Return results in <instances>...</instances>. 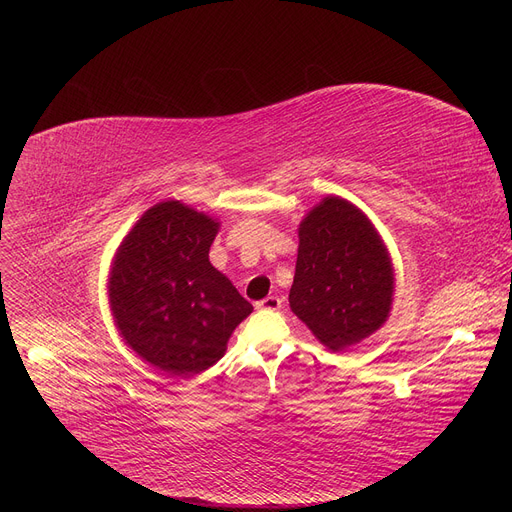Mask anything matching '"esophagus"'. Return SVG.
<instances>
[{
  "mask_svg": "<svg viewBox=\"0 0 512 512\" xmlns=\"http://www.w3.org/2000/svg\"><path fill=\"white\" fill-rule=\"evenodd\" d=\"M281 297H277V295H268V297H264V299H260V302L256 304V308L258 310H268V312H275V310H279L281 308Z\"/></svg>",
  "mask_w": 512,
  "mask_h": 512,
  "instance_id": "esophagus-1",
  "label": "esophagus"
}]
</instances>
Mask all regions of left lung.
<instances>
[{
  "mask_svg": "<svg viewBox=\"0 0 512 512\" xmlns=\"http://www.w3.org/2000/svg\"><path fill=\"white\" fill-rule=\"evenodd\" d=\"M289 304L333 351L370 337L386 320L390 258L372 223L347 200L324 198L299 225Z\"/></svg>",
  "mask_w": 512,
  "mask_h": 512,
  "instance_id": "8db88e82",
  "label": "left lung"
}]
</instances>
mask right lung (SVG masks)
Wrapping results in <instances>:
<instances>
[{"instance_id": "obj_1", "label": "right lung", "mask_w": 512, "mask_h": 512, "mask_svg": "<svg viewBox=\"0 0 512 512\" xmlns=\"http://www.w3.org/2000/svg\"><path fill=\"white\" fill-rule=\"evenodd\" d=\"M219 223L177 200L142 215L119 246L109 297L124 341L171 376L215 366L252 304L208 262Z\"/></svg>"}]
</instances>
